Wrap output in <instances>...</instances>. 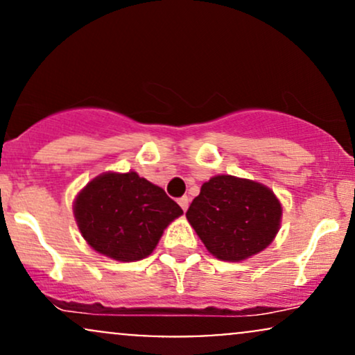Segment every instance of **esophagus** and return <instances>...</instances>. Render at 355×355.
Segmentation results:
<instances>
[{"instance_id": "obj_1", "label": "esophagus", "mask_w": 355, "mask_h": 355, "mask_svg": "<svg viewBox=\"0 0 355 355\" xmlns=\"http://www.w3.org/2000/svg\"><path fill=\"white\" fill-rule=\"evenodd\" d=\"M189 203H190V198L187 197V195H185V197H180V198H178V205L182 207V210H183V211H187V209H189Z\"/></svg>"}]
</instances>
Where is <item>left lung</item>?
I'll use <instances>...</instances> for the list:
<instances>
[{"label":"left lung","mask_w":355,"mask_h":355,"mask_svg":"<svg viewBox=\"0 0 355 355\" xmlns=\"http://www.w3.org/2000/svg\"><path fill=\"white\" fill-rule=\"evenodd\" d=\"M282 207L274 191L257 182L218 175L202 185L187 218L207 250L220 260L259 254L279 232Z\"/></svg>","instance_id":"left-lung-1"}]
</instances>
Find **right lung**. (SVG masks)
I'll use <instances>...</instances> for the list:
<instances>
[{"label":"right lung","instance_id":"1","mask_svg":"<svg viewBox=\"0 0 355 355\" xmlns=\"http://www.w3.org/2000/svg\"><path fill=\"white\" fill-rule=\"evenodd\" d=\"M182 214L165 190L135 172L101 175L75 202L85 240L96 252L121 262L152 254L165 227Z\"/></svg>","mask_w":355,"mask_h":355}]
</instances>
